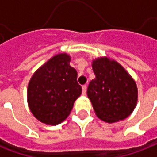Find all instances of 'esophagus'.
<instances>
[{"label": "esophagus", "mask_w": 157, "mask_h": 157, "mask_svg": "<svg viewBox=\"0 0 157 157\" xmlns=\"http://www.w3.org/2000/svg\"><path fill=\"white\" fill-rule=\"evenodd\" d=\"M86 93H87V86H86V85H83L82 86V95H86Z\"/></svg>", "instance_id": "34e87169"}]
</instances>
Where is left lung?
<instances>
[{
    "label": "left lung",
    "mask_w": 157,
    "mask_h": 157,
    "mask_svg": "<svg viewBox=\"0 0 157 157\" xmlns=\"http://www.w3.org/2000/svg\"><path fill=\"white\" fill-rule=\"evenodd\" d=\"M95 78L87 87V96L97 117L107 123L127 118L137 101L136 82L119 63L107 57L93 61Z\"/></svg>",
    "instance_id": "1"
}]
</instances>
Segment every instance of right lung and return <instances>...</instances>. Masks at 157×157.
Wrapping results in <instances>:
<instances>
[{"label": "right lung", "instance_id": "1", "mask_svg": "<svg viewBox=\"0 0 157 157\" xmlns=\"http://www.w3.org/2000/svg\"><path fill=\"white\" fill-rule=\"evenodd\" d=\"M70 56L58 54L38 69L27 88L28 105L42 123L55 125L70 113L74 102L82 94L77 72L70 65Z\"/></svg>", "mask_w": 157, "mask_h": 157}]
</instances>
